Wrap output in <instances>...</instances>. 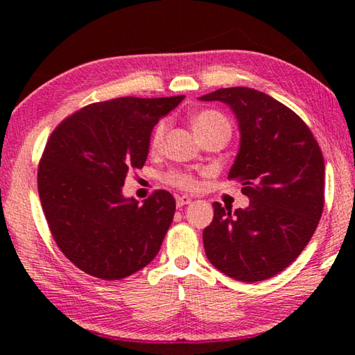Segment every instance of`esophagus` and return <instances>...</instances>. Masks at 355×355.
Instances as JSON below:
<instances>
[{"instance_id": "1", "label": "esophagus", "mask_w": 355, "mask_h": 355, "mask_svg": "<svg viewBox=\"0 0 355 355\" xmlns=\"http://www.w3.org/2000/svg\"><path fill=\"white\" fill-rule=\"evenodd\" d=\"M188 203H191V197L189 196H178L177 197V207L178 208L188 205Z\"/></svg>"}]
</instances>
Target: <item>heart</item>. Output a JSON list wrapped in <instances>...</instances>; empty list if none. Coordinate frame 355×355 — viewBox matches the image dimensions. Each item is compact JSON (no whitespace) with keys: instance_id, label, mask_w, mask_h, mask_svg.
<instances>
[{"instance_id":"1","label":"heart","mask_w":355,"mask_h":355,"mask_svg":"<svg viewBox=\"0 0 355 355\" xmlns=\"http://www.w3.org/2000/svg\"><path fill=\"white\" fill-rule=\"evenodd\" d=\"M218 125H228L227 119L218 111H211V110L202 111L199 114H196L194 119H192V127H194L197 136L207 133V131L218 127ZM166 131H167V123L163 120V122H159L153 128V133L150 136V148L158 150L161 146H163ZM164 180L166 183L175 186V188H180V189H194L197 184L196 177L192 175L191 172H184V171L167 172L164 175Z\"/></svg>"}]
</instances>
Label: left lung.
<instances>
[{
    "mask_svg": "<svg viewBox=\"0 0 355 355\" xmlns=\"http://www.w3.org/2000/svg\"><path fill=\"white\" fill-rule=\"evenodd\" d=\"M224 101L241 131L228 180L250 205L232 213L214 202L203 230L208 260L228 277L260 282L284 271L309 244L324 208V158L307 123L268 94L227 87L200 97Z\"/></svg>",
    "mask_w": 355,
    "mask_h": 355,
    "instance_id": "8db88e82",
    "label": "left lung"
}]
</instances>
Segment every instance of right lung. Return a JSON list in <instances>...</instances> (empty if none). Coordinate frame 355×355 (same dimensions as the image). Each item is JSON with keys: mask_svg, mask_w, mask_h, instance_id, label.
<instances>
[{"mask_svg": "<svg viewBox=\"0 0 355 355\" xmlns=\"http://www.w3.org/2000/svg\"><path fill=\"white\" fill-rule=\"evenodd\" d=\"M183 98L98 101L65 117L48 137L37 169L42 209L58 248L83 272L120 280L158 254L175 199L158 189L139 205L125 199L122 186L146 163L155 125Z\"/></svg>", "mask_w": 355, "mask_h": 355, "instance_id": "obj_1", "label": "right lung"}]
</instances>
